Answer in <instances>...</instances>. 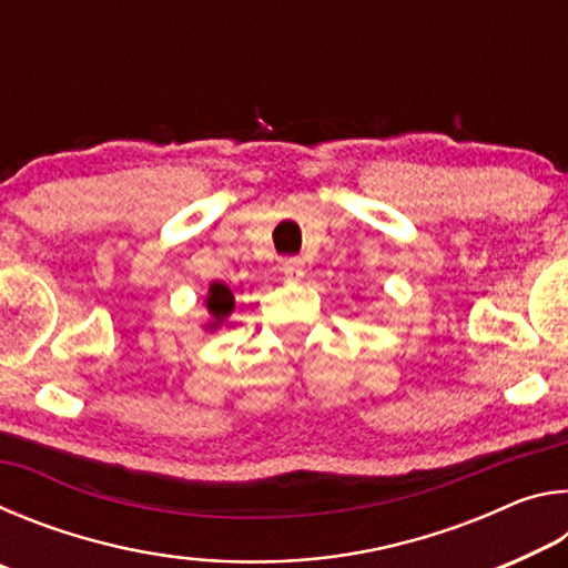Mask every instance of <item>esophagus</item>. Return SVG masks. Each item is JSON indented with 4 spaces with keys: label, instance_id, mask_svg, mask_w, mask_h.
Here are the masks:
<instances>
[{
    "label": "esophagus",
    "instance_id": "1",
    "mask_svg": "<svg viewBox=\"0 0 568 568\" xmlns=\"http://www.w3.org/2000/svg\"><path fill=\"white\" fill-rule=\"evenodd\" d=\"M283 275H285V281H291V283H297L301 281V277L305 275V263L301 261V257H287V261H283Z\"/></svg>",
    "mask_w": 568,
    "mask_h": 568
}]
</instances>
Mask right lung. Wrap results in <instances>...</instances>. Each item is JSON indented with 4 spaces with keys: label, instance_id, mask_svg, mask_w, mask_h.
<instances>
[{
    "label": "right lung",
    "instance_id": "add662e5",
    "mask_svg": "<svg viewBox=\"0 0 568 568\" xmlns=\"http://www.w3.org/2000/svg\"><path fill=\"white\" fill-rule=\"evenodd\" d=\"M205 311H207V323H205V331L215 333L220 325L225 323V318L230 313L235 311V295L233 291L225 283H213L207 287V295H205Z\"/></svg>",
    "mask_w": 568,
    "mask_h": 568
}]
</instances>
